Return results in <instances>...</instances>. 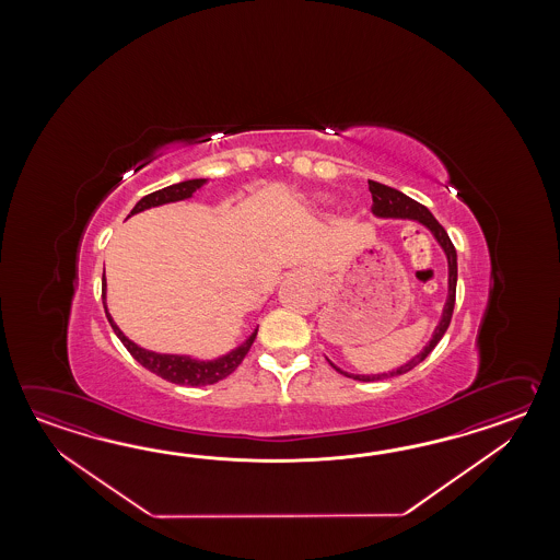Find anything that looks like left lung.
I'll return each mask as SVG.
<instances>
[{"label":"left lung","mask_w":560,"mask_h":560,"mask_svg":"<svg viewBox=\"0 0 560 560\" xmlns=\"http://www.w3.org/2000/svg\"><path fill=\"white\" fill-rule=\"evenodd\" d=\"M370 194H372V214L378 215V218H408V220H415L420 222L422 226L429 228L432 232V236L436 238V242L441 244L442 250L446 254V260H448V298H446V304L442 310V318L436 326V330L432 334L429 345L424 346V350L412 358L410 362H406L405 366L393 370V372H384V374H348L345 370L334 366L332 369L338 370L340 374H345L348 378H354L360 382H372V381H384V378H390V376H398V374H405L408 370L418 366L424 358L429 357L430 352L434 350V346L441 342L442 336L448 330L451 326V318H453L454 300H456V276H458V268H456V250H454V244L448 238L446 230L439 224V220L434 215L430 214L429 208H424L422 203H418L417 200L408 198L402 191L394 190L390 186H384L378 182H372L369 179Z\"/></svg>","instance_id":"obj_1"}]
</instances>
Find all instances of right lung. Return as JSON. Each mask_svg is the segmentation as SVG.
I'll list each match as a JSON object with an SVG mask.
<instances>
[{"mask_svg":"<svg viewBox=\"0 0 560 560\" xmlns=\"http://www.w3.org/2000/svg\"><path fill=\"white\" fill-rule=\"evenodd\" d=\"M203 184H206L203 178L186 179V182L172 184V186L162 188V190L152 191V194L143 196L142 200L133 206L130 215L143 212L148 208H154V206L179 202V200L191 198V194L198 190V188H202ZM102 300H104L107 320L112 324L116 336L121 340V345L128 348L131 357L136 358L143 369H148L150 372L158 374V376H162L164 381L184 384V386H208V384L224 381L234 370L238 369L240 362L248 354L250 346L254 345V338L258 334V328H256L246 338V342H242L238 348H234L232 352H228L224 357L215 358V360H196V358L179 357V354H158V352L145 350L142 346L131 342L130 338L124 336V332L119 330L118 324L112 320L106 306V275L102 278Z\"/></svg>","mask_w":560,"mask_h":560,"instance_id":"1","label":"right lung"}]
</instances>
